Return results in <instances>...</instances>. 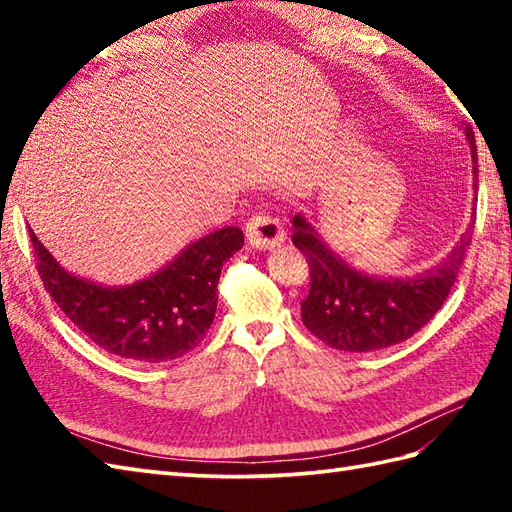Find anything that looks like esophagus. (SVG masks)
Returning a JSON list of instances; mask_svg holds the SVG:
<instances>
[{"label": "esophagus", "mask_w": 512, "mask_h": 512, "mask_svg": "<svg viewBox=\"0 0 512 512\" xmlns=\"http://www.w3.org/2000/svg\"><path fill=\"white\" fill-rule=\"evenodd\" d=\"M246 242L255 250H273L286 242V231L270 215H255L246 224Z\"/></svg>", "instance_id": "obj_1"}]
</instances>
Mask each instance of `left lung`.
Listing matches in <instances>:
<instances>
[{
	"label": "left lung",
	"instance_id": "obj_1",
	"mask_svg": "<svg viewBox=\"0 0 512 512\" xmlns=\"http://www.w3.org/2000/svg\"><path fill=\"white\" fill-rule=\"evenodd\" d=\"M473 160V189L477 191L475 136L462 123ZM471 224L460 235L447 257L413 277H378L347 264L319 235L308 217H292V242L308 257L310 295L301 301V319L306 328L336 350L374 352L407 341L429 323L460 273L466 248L471 244Z\"/></svg>",
	"mask_w": 512,
	"mask_h": 512
}]
</instances>
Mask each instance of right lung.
<instances>
[{
	"label": "right lung",
	"instance_id": "add662e5",
	"mask_svg": "<svg viewBox=\"0 0 512 512\" xmlns=\"http://www.w3.org/2000/svg\"><path fill=\"white\" fill-rule=\"evenodd\" d=\"M30 242L43 286L65 317L105 352L151 365L180 358L204 339L222 266L244 246V233L226 226L195 239L156 273L125 286L68 273L32 228Z\"/></svg>",
	"mask_w": 512,
	"mask_h": 512
}]
</instances>
